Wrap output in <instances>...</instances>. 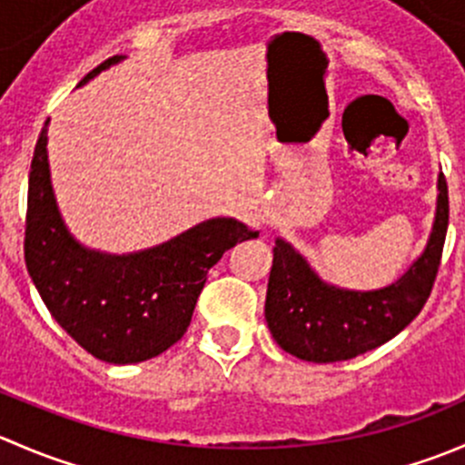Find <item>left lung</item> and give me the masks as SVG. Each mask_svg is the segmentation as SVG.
Here are the masks:
<instances>
[{"instance_id":"1","label":"left lung","mask_w":465,"mask_h":465,"mask_svg":"<svg viewBox=\"0 0 465 465\" xmlns=\"http://www.w3.org/2000/svg\"><path fill=\"white\" fill-rule=\"evenodd\" d=\"M448 184L439 198L425 252L391 285L369 292L328 285L290 242L276 238L265 320L285 353L306 362H341L384 344L423 311L436 279L448 232Z\"/></svg>"}]
</instances>
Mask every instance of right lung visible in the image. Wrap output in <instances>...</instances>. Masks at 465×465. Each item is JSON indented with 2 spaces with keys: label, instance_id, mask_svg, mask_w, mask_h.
<instances>
[{
  "label": "right lung",
  "instance_id": "add662e5",
  "mask_svg": "<svg viewBox=\"0 0 465 465\" xmlns=\"http://www.w3.org/2000/svg\"><path fill=\"white\" fill-rule=\"evenodd\" d=\"M124 60L112 55L87 74ZM46 125L29 173L25 261L51 317L94 358L134 364L171 349L189 328L206 272L236 242L259 232L233 218H211L189 232L134 254H103L83 247L64 227L46 157Z\"/></svg>",
  "mask_w": 465,
  "mask_h": 465
}]
</instances>
